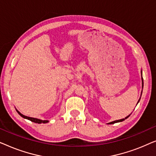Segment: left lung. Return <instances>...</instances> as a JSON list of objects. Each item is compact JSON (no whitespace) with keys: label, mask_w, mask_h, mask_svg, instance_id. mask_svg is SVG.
I'll return each mask as SVG.
<instances>
[{"label":"left lung","mask_w":156,"mask_h":156,"mask_svg":"<svg viewBox=\"0 0 156 156\" xmlns=\"http://www.w3.org/2000/svg\"><path fill=\"white\" fill-rule=\"evenodd\" d=\"M142 87H144V80H143V77H142ZM140 101V99L138 100V101ZM129 116H126V117L125 119H120V120H117V121H112V122H110L109 123H108V124H113V123H118V122H121V121H124L125 119H126L128 117H129Z\"/></svg>","instance_id":"left-lung-1"}]
</instances>
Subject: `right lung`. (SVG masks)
Masks as SVG:
<instances>
[{
    "label": "right lung",
    "mask_w": 156,
    "mask_h": 156,
    "mask_svg": "<svg viewBox=\"0 0 156 156\" xmlns=\"http://www.w3.org/2000/svg\"><path fill=\"white\" fill-rule=\"evenodd\" d=\"M17 112H18V114H20L21 116L23 117V118H24V119H28V120L31 121H33V122H34V123H46L49 122V121H47V120H43V121H42V120H40V119H35V118H32V117H28V116H24V115H23V114H20V113L18 111H17Z\"/></svg>",
    "instance_id": "obj_1"
}]
</instances>
